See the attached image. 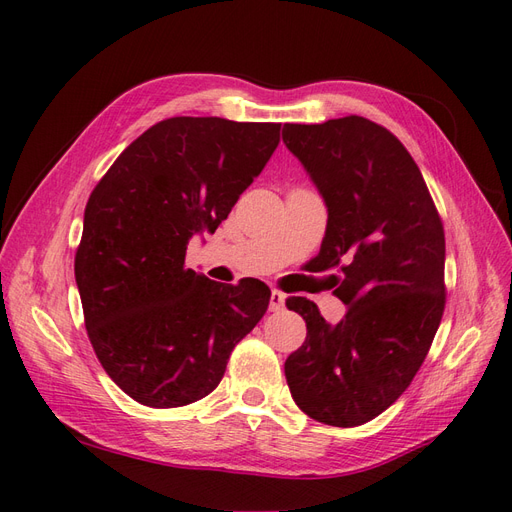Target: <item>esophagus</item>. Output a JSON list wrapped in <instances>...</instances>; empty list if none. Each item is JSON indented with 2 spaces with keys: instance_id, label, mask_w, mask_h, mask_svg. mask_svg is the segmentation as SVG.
<instances>
[{
  "instance_id": "1",
  "label": "esophagus",
  "mask_w": 512,
  "mask_h": 512,
  "mask_svg": "<svg viewBox=\"0 0 512 512\" xmlns=\"http://www.w3.org/2000/svg\"><path fill=\"white\" fill-rule=\"evenodd\" d=\"M284 303H286V294L280 290H271V301H269L271 312H280V309H284Z\"/></svg>"
}]
</instances>
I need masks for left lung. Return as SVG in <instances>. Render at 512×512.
<instances>
[{"label": "left lung", "instance_id": "8db88e82", "mask_svg": "<svg viewBox=\"0 0 512 512\" xmlns=\"http://www.w3.org/2000/svg\"><path fill=\"white\" fill-rule=\"evenodd\" d=\"M282 141L327 205L314 271L339 267L348 307L329 324L316 303L286 301L307 324L284 363L297 406L320 423L356 427L384 412L423 365L444 312V230L406 147L378 123L342 117L286 123Z\"/></svg>", "mask_w": 512, "mask_h": 512}]
</instances>
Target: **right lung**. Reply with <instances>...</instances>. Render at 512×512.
<instances>
[{
    "label": "right lung",
    "mask_w": 512,
    "mask_h": 512,
    "mask_svg": "<svg viewBox=\"0 0 512 512\" xmlns=\"http://www.w3.org/2000/svg\"><path fill=\"white\" fill-rule=\"evenodd\" d=\"M280 143V123L173 117L143 132L91 192L74 258L85 327L119 389L179 408L220 384L230 352L265 316L260 280L220 284L185 269Z\"/></svg>",
    "instance_id": "obj_1"
}]
</instances>
